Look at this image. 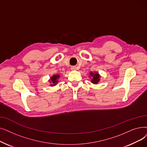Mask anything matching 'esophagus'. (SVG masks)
<instances>
[{
  "label": "esophagus",
  "instance_id": "1",
  "mask_svg": "<svg viewBox=\"0 0 147 147\" xmlns=\"http://www.w3.org/2000/svg\"><path fill=\"white\" fill-rule=\"evenodd\" d=\"M71 69L72 70H76V67H72L71 68Z\"/></svg>",
  "mask_w": 147,
  "mask_h": 147
}]
</instances>
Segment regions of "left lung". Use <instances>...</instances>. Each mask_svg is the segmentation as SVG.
<instances>
[{"instance_id": "obj_1", "label": "left lung", "mask_w": 147, "mask_h": 147, "mask_svg": "<svg viewBox=\"0 0 147 147\" xmlns=\"http://www.w3.org/2000/svg\"><path fill=\"white\" fill-rule=\"evenodd\" d=\"M89 78L91 79V81L93 84L96 85V84H98V83L100 82L101 76L97 71H95L94 73L90 72L89 73Z\"/></svg>"}]
</instances>
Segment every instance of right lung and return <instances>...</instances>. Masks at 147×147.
Listing matches in <instances>:
<instances>
[{
  "label": "right lung",
  "instance_id": "right-lung-1",
  "mask_svg": "<svg viewBox=\"0 0 147 147\" xmlns=\"http://www.w3.org/2000/svg\"><path fill=\"white\" fill-rule=\"evenodd\" d=\"M60 78V74H55L51 76L49 82L50 83V86H56L58 83V79Z\"/></svg>",
  "mask_w": 147,
  "mask_h": 147
}]
</instances>
